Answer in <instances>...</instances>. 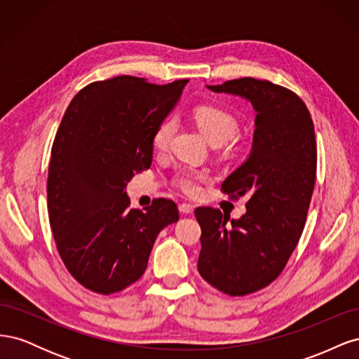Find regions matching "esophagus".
<instances>
[{
	"label": "esophagus",
	"instance_id": "esophagus-1",
	"mask_svg": "<svg viewBox=\"0 0 359 359\" xmlns=\"http://www.w3.org/2000/svg\"><path fill=\"white\" fill-rule=\"evenodd\" d=\"M178 208L182 214H191L194 211V206L191 203H180Z\"/></svg>",
	"mask_w": 359,
	"mask_h": 359
}]
</instances>
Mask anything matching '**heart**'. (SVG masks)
Masks as SVG:
<instances>
[{"label":"heart","mask_w":359,"mask_h":359,"mask_svg":"<svg viewBox=\"0 0 359 359\" xmlns=\"http://www.w3.org/2000/svg\"><path fill=\"white\" fill-rule=\"evenodd\" d=\"M194 121L210 140L212 145H222L236 136L240 130V121L231 112L217 104H201L194 109ZM173 132H175V121L166 119L163 121L153 135V148L157 153H165L169 148ZM206 172L181 169L177 175V184L186 193H196L199 182L206 180Z\"/></svg>","instance_id":"1"}]
</instances>
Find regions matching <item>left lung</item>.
<instances>
[{
    "label": "left lung",
    "mask_w": 359,
    "mask_h": 359,
    "mask_svg": "<svg viewBox=\"0 0 359 359\" xmlns=\"http://www.w3.org/2000/svg\"><path fill=\"white\" fill-rule=\"evenodd\" d=\"M208 88L240 95L256 111L252 153L222 184L232 199L247 194L245 214L229 222L220 210H194L199 274L220 292L244 297L273 283L299 241L316 181V137L306 103L285 86L241 78Z\"/></svg>",
    "instance_id": "1"
}]
</instances>
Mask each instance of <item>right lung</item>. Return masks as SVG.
Masks as SVG:
<instances>
[{
  "mask_svg": "<svg viewBox=\"0 0 359 359\" xmlns=\"http://www.w3.org/2000/svg\"><path fill=\"white\" fill-rule=\"evenodd\" d=\"M187 82L97 81L62 116L50 151L49 223L69 273L95 293L109 295L142 277L157 235L180 219L169 199L153 201L145 212L130 210L126 187L149 169L153 135Z\"/></svg>",
  "mask_w": 359,
  "mask_h": 359,
  "instance_id": "obj_1",
  "label": "right lung"
}]
</instances>
